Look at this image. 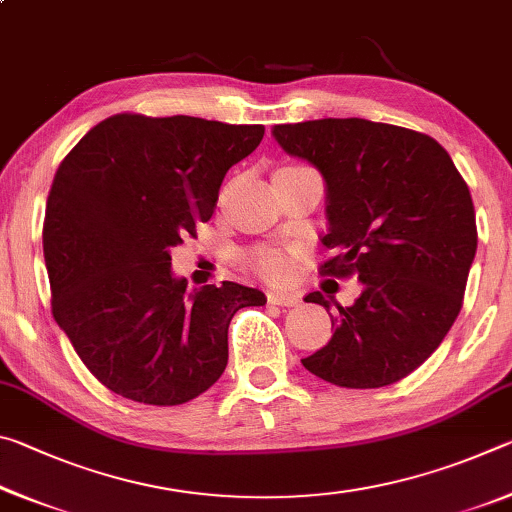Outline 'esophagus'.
<instances>
[{"label": "esophagus", "instance_id": "1", "mask_svg": "<svg viewBox=\"0 0 512 512\" xmlns=\"http://www.w3.org/2000/svg\"><path fill=\"white\" fill-rule=\"evenodd\" d=\"M268 302L277 307H296L300 302V293L296 291H271L268 293Z\"/></svg>", "mask_w": 512, "mask_h": 512}]
</instances>
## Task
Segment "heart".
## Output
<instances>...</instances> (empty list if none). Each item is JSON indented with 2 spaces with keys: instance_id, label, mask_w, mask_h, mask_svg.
<instances>
[{
  "instance_id": "1",
  "label": "heart",
  "mask_w": 512,
  "mask_h": 512,
  "mask_svg": "<svg viewBox=\"0 0 512 512\" xmlns=\"http://www.w3.org/2000/svg\"><path fill=\"white\" fill-rule=\"evenodd\" d=\"M246 264L268 280H284L291 273V257L280 248L259 246L246 255Z\"/></svg>"
}]
</instances>
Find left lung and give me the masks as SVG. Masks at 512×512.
I'll list each match as a JSON object with an SVG mask.
<instances>
[{
	"instance_id": "obj_1",
	"label": "left lung",
	"mask_w": 512,
	"mask_h": 512,
	"mask_svg": "<svg viewBox=\"0 0 512 512\" xmlns=\"http://www.w3.org/2000/svg\"><path fill=\"white\" fill-rule=\"evenodd\" d=\"M277 144L320 171L332 277H359L336 305L332 339L302 366L343 388H381L422 366L454 325L476 253L470 189L433 137L359 117L273 126ZM329 311L323 293H309Z\"/></svg>"
}]
</instances>
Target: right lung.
<instances>
[{
  "mask_svg": "<svg viewBox=\"0 0 512 512\" xmlns=\"http://www.w3.org/2000/svg\"><path fill=\"white\" fill-rule=\"evenodd\" d=\"M262 137V124L121 112L60 162L42 228L51 311L112 393L194 400L228 366L232 316L266 305L237 282L189 293L171 271V248L212 219L225 173Z\"/></svg>",
  "mask_w": 512,
  "mask_h": 512,
  "instance_id": "right-lung-1",
  "label": "right lung"
}]
</instances>
